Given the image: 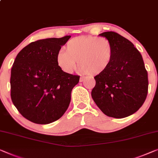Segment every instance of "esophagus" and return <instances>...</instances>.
I'll list each match as a JSON object with an SVG mask.
<instances>
[{"mask_svg":"<svg viewBox=\"0 0 158 158\" xmlns=\"http://www.w3.org/2000/svg\"><path fill=\"white\" fill-rule=\"evenodd\" d=\"M84 79H85V77H80L79 81H80V82L84 81Z\"/></svg>","mask_w":158,"mask_h":158,"instance_id":"esophagus-1","label":"esophagus"}]
</instances>
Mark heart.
<instances>
[{"label":"heart","mask_w":158,"mask_h":158,"mask_svg":"<svg viewBox=\"0 0 158 158\" xmlns=\"http://www.w3.org/2000/svg\"><path fill=\"white\" fill-rule=\"evenodd\" d=\"M114 57V48L109 40L96 36H79L70 40L67 51L61 49L56 63L63 72L71 74L77 67L84 74L95 76L104 72Z\"/></svg>","instance_id":"heart-1"}]
</instances>
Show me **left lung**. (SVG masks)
I'll list each match as a JSON object with an SVG mask.
<instances>
[{
    "label": "left lung",
    "mask_w": 158,
    "mask_h": 158,
    "mask_svg": "<svg viewBox=\"0 0 158 158\" xmlns=\"http://www.w3.org/2000/svg\"><path fill=\"white\" fill-rule=\"evenodd\" d=\"M111 42L114 57L109 67L94 77L93 100L106 116L122 118L142 106L148 90V72L142 55L128 39L115 32L99 35Z\"/></svg>",
    "instance_id": "1"
}]
</instances>
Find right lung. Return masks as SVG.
<instances>
[{"instance_id": "add662e5", "label": "right lung", "mask_w": 158, "mask_h": 158, "mask_svg": "<svg viewBox=\"0 0 158 158\" xmlns=\"http://www.w3.org/2000/svg\"><path fill=\"white\" fill-rule=\"evenodd\" d=\"M70 35L32 42L18 54L11 69L10 96L20 114L30 121L48 124L60 119L69 107L79 76L67 74L56 55Z\"/></svg>"}]
</instances>
